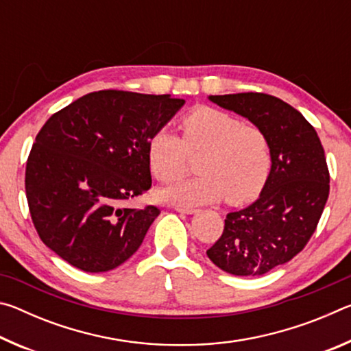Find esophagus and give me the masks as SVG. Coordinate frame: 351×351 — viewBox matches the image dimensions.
I'll list each match as a JSON object with an SVG mask.
<instances>
[{"instance_id": "esophagus-1", "label": "esophagus", "mask_w": 351, "mask_h": 351, "mask_svg": "<svg viewBox=\"0 0 351 351\" xmlns=\"http://www.w3.org/2000/svg\"><path fill=\"white\" fill-rule=\"evenodd\" d=\"M175 210L181 212V213H187V215H192V213L197 212L195 207H186V206H175Z\"/></svg>"}]
</instances>
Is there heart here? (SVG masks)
<instances>
[{
    "mask_svg": "<svg viewBox=\"0 0 351 351\" xmlns=\"http://www.w3.org/2000/svg\"><path fill=\"white\" fill-rule=\"evenodd\" d=\"M182 139L162 127L147 142V162L161 182L180 178L187 152L204 150L198 162L201 175L159 190V198L175 206L193 207L228 197L232 204L254 199L271 171V147L257 127L226 111L199 106L181 121Z\"/></svg>",
    "mask_w": 351,
    "mask_h": 351,
    "instance_id": "1",
    "label": "heart"
}]
</instances>
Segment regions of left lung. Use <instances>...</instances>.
Listing matches in <instances>:
<instances>
[{
    "instance_id": "left-lung-1",
    "label": "left lung",
    "mask_w": 351,
    "mask_h": 351,
    "mask_svg": "<svg viewBox=\"0 0 351 351\" xmlns=\"http://www.w3.org/2000/svg\"><path fill=\"white\" fill-rule=\"evenodd\" d=\"M224 110L246 117L266 134L271 171L260 197L229 212L207 257L234 276H263L305 247L330 192V173L316 130L302 112L263 93L209 96Z\"/></svg>"
}]
</instances>
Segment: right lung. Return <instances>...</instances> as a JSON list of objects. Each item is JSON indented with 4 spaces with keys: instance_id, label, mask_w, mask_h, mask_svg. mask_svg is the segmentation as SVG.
<instances>
[{
    "instance_id": "add662e5",
    "label": "right lung",
    "mask_w": 351,
    "mask_h": 351,
    "mask_svg": "<svg viewBox=\"0 0 351 351\" xmlns=\"http://www.w3.org/2000/svg\"><path fill=\"white\" fill-rule=\"evenodd\" d=\"M186 100L105 90L52 114L26 164V197L41 241L85 272L117 268L161 210L125 201L152 187L147 142Z\"/></svg>"
}]
</instances>
